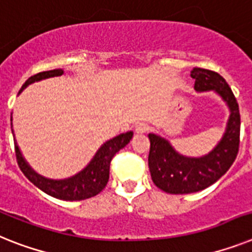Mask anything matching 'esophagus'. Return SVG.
<instances>
[{
  "instance_id": "34e87169",
  "label": "esophagus",
  "mask_w": 252,
  "mask_h": 252,
  "mask_svg": "<svg viewBox=\"0 0 252 252\" xmlns=\"http://www.w3.org/2000/svg\"><path fill=\"white\" fill-rule=\"evenodd\" d=\"M148 131V125H145V124H139L136 125V127H135V132L138 135H143L145 134Z\"/></svg>"
}]
</instances>
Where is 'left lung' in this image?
<instances>
[{"mask_svg": "<svg viewBox=\"0 0 252 252\" xmlns=\"http://www.w3.org/2000/svg\"><path fill=\"white\" fill-rule=\"evenodd\" d=\"M190 77L196 80L197 93L214 91L225 101L229 108V118L223 138L213 151L201 157L180 155L165 138L148 135L151 141L148 165L152 180L170 194H188L213 186L229 170L240 147V109L229 85L219 73L202 68H193Z\"/></svg>", "mask_w": 252, "mask_h": 252, "instance_id": "obj_1", "label": "left lung"}]
</instances>
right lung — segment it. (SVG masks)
I'll return each instance as SVG.
<instances>
[{
    "mask_svg": "<svg viewBox=\"0 0 252 252\" xmlns=\"http://www.w3.org/2000/svg\"><path fill=\"white\" fill-rule=\"evenodd\" d=\"M63 73V69H53L29 77L26 81V84L22 86L19 94L22 93L28 85L46 80V78H51V77L62 76ZM132 135H134L132 131H127V132L120 134L114 136L113 139L107 140L100 148L97 149L93 159L87 163L84 170H81L80 172H77L76 175L70 176V178L58 179V180L45 178L34 171L26 161V158L23 157L20 148L16 143V139H14V141H15L18 165L23 174L28 178L29 182L33 183L42 192L51 197H55V198L64 199V201H82V199L96 196L97 193H100L105 188L108 179H109V166H111L112 158L120 149L125 148L130 143ZM12 136H15L14 131H12Z\"/></svg>",
    "mask_w": 252,
    "mask_h": 252,
    "instance_id": "obj_1",
    "label": "right lung"
}]
</instances>
